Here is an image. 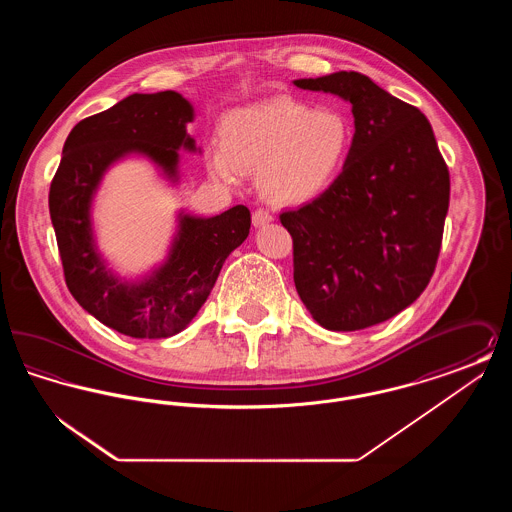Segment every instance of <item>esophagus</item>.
<instances>
[{
	"label": "esophagus",
	"instance_id": "34e87169",
	"mask_svg": "<svg viewBox=\"0 0 512 512\" xmlns=\"http://www.w3.org/2000/svg\"><path fill=\"white\" fill-rule=\"evenodd\" d=\"M270 220H274V217H272V213L267 211V209H257V211H253V224H255V226H263V224H267Z\"/></svg>",
	"mask_w": 512,
	"mask_h": 512
}]
</instances>
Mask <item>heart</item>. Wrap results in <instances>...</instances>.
<instances>
[{
    "instance_id": "1",
    "label": "heart",
    "mask_w": 512,
    "mask_h": 512,
    "mask_svg": "<svg viewBox=\"0 0 512 512\" xmlns=\"http://www.w3.org/2000/svg\"><path fill=\"white\" fill-rule=\"evenodd\" d=\"M220 147L209 169L234 182L238 171H257L259 188L274 201H303L340 174L353 142V126L334 107L311 109L292 98H272L222 117Z\"/></svg>"
}]
</instances>
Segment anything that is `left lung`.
I'll return each instance as SVG.
<instances>
[{"mask_svg": "<svg viewBox=\"0 0 512 512\" xmlns=\"http://www.w3.org/2000/svg\"><path fill=\"white\" fill-rule=\"evenodd\" d=\"M293 84L347 99L355 117L340 176L280 215L293 240L295 290L326 330H363L426 290L449 209V171L428 119L365 74Z\"/></svg>", "mask_w": 512, "mask_h": 512, "instance_id": "left-lung-1", "label": "left lung"}]
</instances>
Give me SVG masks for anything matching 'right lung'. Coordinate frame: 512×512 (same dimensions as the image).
Segmentation results:
<instances>
[{
    "mask_svg": "<svg viewBox=\"0 0 512 512\" xmlns=\"http://www.w3.org/2000/svg\"><path fill=\"white\" fill-rule=\"evenodd\" d=\"M192 121L190 101L172 90L132 94L74 126L51 180L49 215L67 288L84 311L130 338L182 332L209 297L226 257L249 234L245 205L211 219L182 215L169 261L138 284L115 278L99 257L90 205L103 172L126 153H144L176 178L178 149H195L186 132Z\"/></svg>",
    "mask_w": 512,
    "mask_h": 512,
    "instance_id": "1",
    "label": "right lung"
}]
</instances>
